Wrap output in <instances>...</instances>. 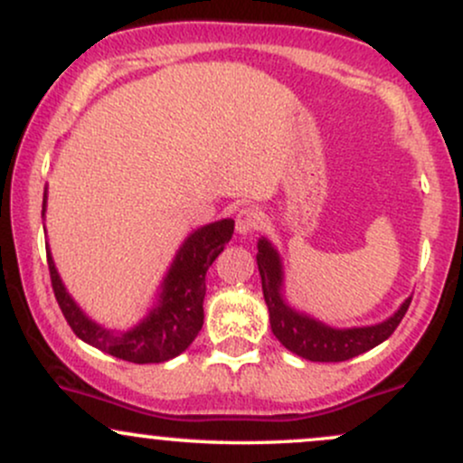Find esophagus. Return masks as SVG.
Instances as JSON below:
<instances>
[{
    "mask_svg": "<svg viewBox=\"0 0 463 463\" xmlns=\"http://www.w3.org/2000/svg\"><path fill=\"white\" fill-rule=\"evenodd\" d=\"M263 226V213L257 209V206H243L237 213V231L241 235H248V232L259 231Z\"/></svg>",
    "mask_w": 463,
    "mask_h": 463,
    "instance_id": "esophagus-1",
    "label": "esophagus"
}]
</instances>
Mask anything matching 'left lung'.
Instances as JSON below:
<instances>
[{"instance_id": "8db88e82", "label": "left lung", "mask_w": 463, "mask_h": 463, "mask_svg": "<svg viewBox=\"0 0 463 463\" xmlns=\"http://www.w3.org/2000/svg\"><path fill=\"white\" fill-rule=\"evenodd\" d=\"M259 274H261L263 298L269 311L272 333L280 344L291 353L309 361H346L365 353V350L379 346L385 342L411 305V298L402 302L390 320L364 328H331L326 324L313 320L309 316L294 311L285 305L280 296V261L276 250L265 239L259 241L257 252Z\"/></svg>"}]
</instances>
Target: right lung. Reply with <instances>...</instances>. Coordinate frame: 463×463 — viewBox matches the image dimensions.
Instances as JSON below:
<instances>
[{
    "instance_id": "1",
    "label": "right lung",
    "mask_w": 463,
    "mask_h": 463,
    "mask_svg": "<svg viewBox=\"0 0 463 463\" xmlns=\"http://www.w3.org/2000/svg\"><path fill=\"white\" fill-rule=\"evenodd\" d=\"M232 231H235L232 220L215 222V224L195 231L183 243L176 254V261L165 279L161 305L139 326L126 333L106 331L78 309V305L69 298L65 287L58 279L54 261L47 250L52 289H54L58 307L71 331L82 342L91 344L102 353L130 361V364H161V361L174 359L183 350H187L195 335L200 333L202 322H204L202 302L206 294V272L213 265L217 254L231 241Z\"/></svg>"
}]
</instances>
